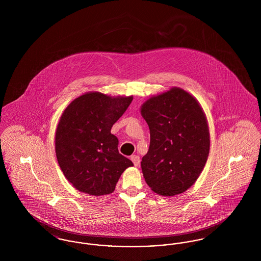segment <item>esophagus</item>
Instances as JSON below:
<instances>
[{"label":"esophagus","mask_w":261,"mask_h":261,"mask_svg":"<svg viewBox=\"0 0 261 261\" xmlns=\"http://www.w3.org/2000/svg\"><path fill=\"white\" fill-rule=\"evenodd\" d=\"M131 161L133 162L135 166H138V165L140 164V158H139L138 155H136V154H134V155L131 156Z\"/></svg>","instance_id":"obj_1"}]
</instances>
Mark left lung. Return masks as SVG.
I'll list each match as a JSON object with an SVG mask.
<instances>
[{
	"label": "left lung",
	"instance_id": "left-lung-1",
	"mask_svg": "<svg viewBox=\"0 0 261 261\" xmlns=\"http://www.w3.org/2000/svg\"><path fill=\"white\" fill-rule=\"evenodd\" d=\"M141 114L150 143L141 166L150 189L161 196L187 191L201 173L210 153V131L199 101L181 88H171L145 101Z\"/></svg>",
	"mask_w": 261,
	"mask_h": 261
}]
</instances>
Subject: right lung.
<instances>
[{
    "label": "right lung",
    "mask_w": 261,
    "mask_h": 261,
    "mask_svg": "<svg viewBox=\"0 0 261 261\" xmlns=\"http://www.w3.org/2000/svg\"><path fill=\"white\" fill-rule=\"evenodd\" d=\"M133 97L86 93L64 110L56 132V154L65 178L75 189L92 196L111 194L133 162L120 154L111 133Z\"/></svg>",
    "instance_id": "1"
}]
</instances>
